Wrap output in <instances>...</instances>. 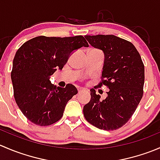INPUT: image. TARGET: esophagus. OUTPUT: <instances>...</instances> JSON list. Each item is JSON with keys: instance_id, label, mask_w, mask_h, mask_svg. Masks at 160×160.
<instances>
[{"instance_id": "obj_1", "label": "esophagus", "mask_w": 160, "mask_h": 160, "mask_svg": "<svg viewBox=\"0 0 160 160\" xmlns=\"http://www.w3.org/2000/svg\"><path fill=\"white\" fill-rule=\"evenodd\" d=\"M83 90H85L84 88H78V92H79V93H80V92L83 91Z\"/></svg>"}]
</instances>
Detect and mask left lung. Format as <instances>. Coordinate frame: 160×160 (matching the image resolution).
I'll use <instances>...</instances> for the list:
<instances>
[{
	"label": "left lung",
	"mask_w": 160,
	"mask_h": 160,
	"mask_svg": "<svg viewBox=\"0 0 160 160\" xmlns=\"http://www.w3.org/2000/svg\"><path fill=\"white\" fill-rule=\"evenodd\" d=\"M93 47L104 52L101 88H108V97L101 101L90 89V101L83 107L89 123L103 130H115L131 118L143 94L145 68L141 56L130 42L113 35H86Z\"/></svg>",
	"instance_id": "8db88e82"
}]
</instances>
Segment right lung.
<instances>
[{
	"label": "right lung",
	"instance_id": "right-lung-1",
	"mask_svg": "<svg viewBox=\"0 0 160 160\" xmlns=\"http://www.w3.org/2000/svg\"><path fill=\"white\" fill-rule=\"evenodd\" d=\"M89 45L82 35L73 37L38 36L24 43L16 52L11 77L14 96L24 115L40 126L58 122L67 102L77 93L68 83L59 88L50 77L61 70L73 52Z\"/></svg>",
	"mask_w": 160,
	"mask_h": 160
}]
</instances>
